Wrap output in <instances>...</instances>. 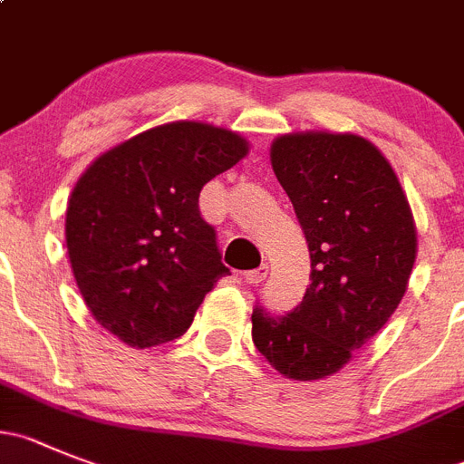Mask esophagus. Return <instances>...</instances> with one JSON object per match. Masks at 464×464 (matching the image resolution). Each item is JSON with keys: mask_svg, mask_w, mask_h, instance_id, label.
<instances>
[{"mask_svg": "<svg viewBox=\"0 0 464 464\" xmlns=\"http://www.w3.org/2000/svg\"><path fill=\"white\" fill-rule=\"evenodd\" d=\"M266 276H267V266H261V267H256V270L245 272V276H242V279H245L246 284L258 285V284H261L263 279H266Z\"/></svg>", "mask_w": 464, "mask_h": 464, "instance_id": "1", "label": "esophagus"}]
</instances>
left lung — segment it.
Segmentation results:
<instances>
[{
  "label": "left lung",
  "instance_id": "8db88e82",
  "mask_svg": "<svg viewBox=\"0 0 464 464\" xmlns=\"http://www.w3.org/2000/svg\"><path fill=\"white\" fill-rule=\"evenodd\" d=\"M270 160L309 242L311 284L291 314L256 306L252 339L281 375L311 382L343 369L398 309L417 228L392 164L359 134H281Z\"/></svg>",
  "mask_w": 464,
  "mask_h": 464
}]
</instances>
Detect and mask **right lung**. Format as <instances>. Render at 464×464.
<instances>
[{"label":"right lung","instance_id":"add662e5","mask_svg":"<svg viewBox=\"0 0 464 464\" xmlns=\"http://www.w3.org/2000/svg\"><path fill=\"white\" fill-rule=\"evenodd\" d=\"M249 153L245 137L198 121L158 125L114 146L77 180L66 246L91 315L132 348L179 339L228 275L203 185Z\"/></svg>","mask_w":464,"mask_h":464}]
</instances>
